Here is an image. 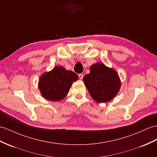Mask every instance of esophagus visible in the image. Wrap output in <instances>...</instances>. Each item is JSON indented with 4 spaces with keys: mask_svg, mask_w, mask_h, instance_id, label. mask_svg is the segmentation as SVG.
Masks as SVG:
<instances>
[{
    "mask_svg": "<svg viewBox=\"0 0 157 157\" xmlns=\"http://www.w3.org/2000/svg\"><path fill=\"white\" fill-rule=\"evenodd\" d=\"M78 77H79L80 79L82 80V78H83V74H79L78 75Z\"/></svg>",
    "mask_w": 157,
    "mask_h": 157,
    "instance_id": "esophagus-1",
    "label": "esophagus"
}]
</instances>
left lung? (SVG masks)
Here are the masks:
<instances>
[{
  "mask_svg": "<svg viewBox=\"0 0 157 157\" xmlns=\"http://www.w3.org/2000/svg\"><path fill=\"white\" fill-rule=\"evenodd\" d=\"M90 96L97 102H106L116 96L121 88V80L113 68L101 63L90 67V73L83 78Z\"/></svg>",
  "mask_w": 157,
  "mask_h": 157,
  "instance_id": "left-lung-1",
  "label": "left lung"
}]
</instances>
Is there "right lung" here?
I'll list each match as a JSON object with an SVG mask.
<instances>
[{
	"label": "right lung",
	"mask_w": 157,
	"mask_h": 157,
	"mask_svg": "<svg viewBox=\"0 0 157 157\" xmlns=\"http://www.w3.org/2000/svg\"><path fill=\"white\" fill-rule=\"evenodd\" d=\"M78 79V75L74 72L57 66L40 76L39 89L42 96L47 100L60 101L68 93L72 82Z\"/></svg>",
	"instance_id": "add662e5"
}]
</instances>
